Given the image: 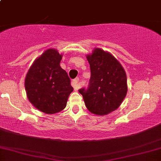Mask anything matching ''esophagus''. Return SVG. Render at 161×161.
Returning a JSON list of instances; mask_svg holds the SVG:
<instances>
[{"label": "esophagus", "mask_w": 161, "mask_h": 161, "mask_svg": "<svg viewBox=\"0 0 161 161\" xmlns=\"http://www.w3.org/2000/svg\"><path fill=\"white\" fill-rule=\"evenodd\" d=\"M79 78H75V79H73V80H72V86H73L75 90H77L79 88Z\"/></svg>", "instance_id": "obj_1"}]
</instances>
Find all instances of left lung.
I'll use <instances>...</instances> for the list:
<instances>
[{
  "instance_id": "1",
  "label": "left lung",
  "mask_w": 161,
  "mask_h": 161,
  "mask_svg": "<svg viewBox=\"0 0 161 161\" xmlns=\"http://www.w3.org/2000/svg\"><path fill=\"white\" fill-rule=\"evenodd\" d=\"M86 58L91 69L89 86L79 92L90 112L108 115L120 106L127 94L125 69L111 53L97 47Z\"/></svg>"
}]
</instances>
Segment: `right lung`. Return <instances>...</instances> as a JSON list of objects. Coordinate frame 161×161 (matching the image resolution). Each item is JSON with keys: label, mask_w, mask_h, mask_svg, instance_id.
Here are the masks:
<instances>
[{"label": "right lung", "mask_w": 161, "mask_h": 161, "mask_svg": "<svg viewBox=\"0 0 161 161\" xmlns=\"http://www.w3.org/2000/svg\"><path fill=\"white\" fill-rule=\"evenodd\" d=\"M63 54L49 48L38 57L25 79L29 102L47 114L58 113L66 108L73 88L67 73L60 66Z\"/></svg>", "instance_id": "right-lung-1"}]
</instances>
